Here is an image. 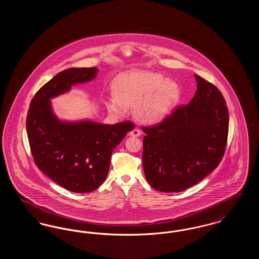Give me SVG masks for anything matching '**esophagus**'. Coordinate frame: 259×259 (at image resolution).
<instances>
[{
  "label": "esophagus",
  "mask_w": 259,
  "mask_h": 259,
  "mask_svg": "<svg viewBox=\"0 0 259 259\" xmlns=\"http://www.w3.org/2000/svg\"><path fill=\"white\" fill-rule=\"evenodd\" d=\"M140 135H141V131L138 128H135L129 132V136H132V137H139Z\"/></svg>",
  "instance_id": "1"
}]
</instances>
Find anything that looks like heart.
<instances>
[{
    "label": "heart",
    "mask_w": 259,
    "mask_h": 259,
    "mask_svg": "<svg viewBox=\"0 0 259 259\" xmlns=\"http://www.w3.org/2000/svg\"><path fill=\"white\" fill-rule=\"evenodd\" d=\"M114 99L107 104L115 115H123L126 108L133 107L136 116L144 122L162 119L178 103L181 90L177 82L163 74L134 71L118 75L112 84Z\"/></svg>",
    "instance_id": "1"
}]
</instances>
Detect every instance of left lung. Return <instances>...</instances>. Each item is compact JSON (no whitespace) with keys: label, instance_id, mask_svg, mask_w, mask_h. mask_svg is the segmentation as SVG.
I'll list each match as a JSON object with an SVG mask.
<instances>
[{"label":"left lung","instance_id":"1","mask_svg":"<svg viewBox=\"0 0 259 259\" xmlns=\"http://www.w3.org/2000/svg\"><path fill=\"white\" fill-rule=\"evenodd\" d=\"M197 91L161 122L143 126V166L148 184L180 192L201 182L221 163L227 144L229 113L218 87L195 74Z\"/></svg>","mask_w":259,"mask_h":259}]
</instances>
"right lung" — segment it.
Masks as SVG:
<instances>
[{
    "label": "right lung",
    "mask_w": 259,
    "mask_h": 259,
    "mask_svg": "<svg viewBox=\"0 0 259 259\" xmlns=\"http://www.w3.org/2000/svg\"><path fill=\"white\" fill-rule=\"evenodd\" d=\"M97 68L62 71L37 90L26 118L31 153L37 168L57 185L76 193L97 189L106 180L111 153L135 125L91 121L62 122L53 114L50 99L72 85L95 77Z\"/></svg>",
    "instance_id": "right-lung-1"
}]
</instances>
